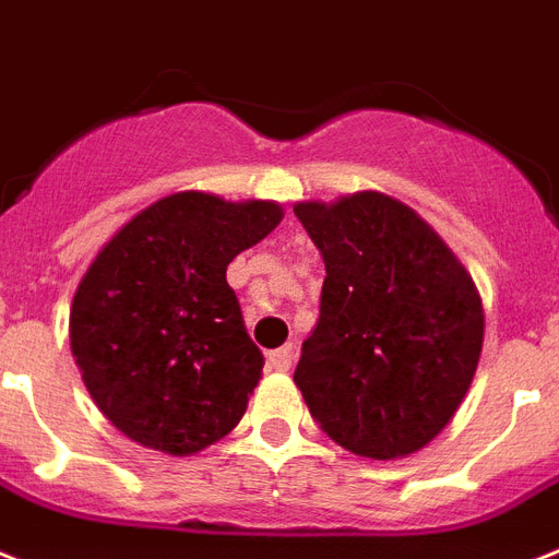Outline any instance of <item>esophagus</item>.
<instances>
[{"label":"esophagus","mask_w":559,"mask_h":559,"mask_svg":"<svg viewBox=\"0 0 559 559\" xmlns=\"http://www.w3.org/2000/svg\"><path fill=\"white\" fill-rule=\"evenodd\" d=\"M290 362H294V348H290V345L276 348V352L269 354V368H274V371H288Z\"/></svg>","instance_id":"obj_1"}]
</instances>
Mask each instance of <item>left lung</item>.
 Returning <instances> with one entry per match:
<instances>
[{"label": "left lung", "mask_w": 559, "mask_h": 559, "mask_svg": "<svg viewBox=\"0 0 559 559\" xmlns=\"http://www.w3.org/2000/svg\"><path fill=\"white\" fill-rule=\"evenodd\" d=\"M320 248V320L294 382L343 449L371 460L414 454L449 426L483 352L472 274L431 225L385 193L297 202Z\"/></svg>", "instance_id": "1"}]
</instances>
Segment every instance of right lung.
Masks as SVG:
<instances>
[{
	"label": "right lung",
	"mask_w": 559,
	"mask_h": 559,
	"mask_svg": "<svg viewBox=\"0 0 559 559\" xmlns=\"http://www.w3.org/2000/svg\"><path fill=\"white\" fill-rule=\"evenodd\" d=\"M280 219L276 202L170 193L96 253L73 294L71 352L128 440L186 456L242 419L265 359L225 271Z\"/></svg>",
	"instance_id": "1"
}]
</instances>
